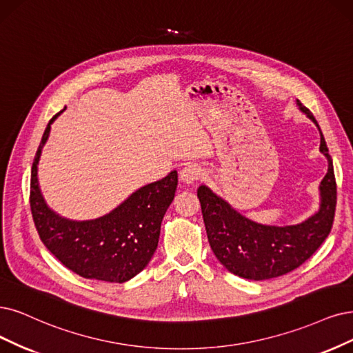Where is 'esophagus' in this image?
Segmentation results:
<instances>
[{"label": "esophagus", "instance_id": "esophagus-1", "mask_svg": "<svg viewBox=\"0 0 353 353\" xmlns=\"http://www.w3.org/2000/svg\"><path fill=\"white\" fill-rule=\"evenodd\" d=\"M203 176V170L196 164H188L186 167L181 168L180 172V180L185 185H193L194 181H198Z\"/></svg>", "mask_w": 353, "mask_h": 353}]
</instances>
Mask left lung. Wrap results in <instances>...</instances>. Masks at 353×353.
I'll use <instances>...</instances> for the list:
<instances>
[{"label":"left lung","mask_w":353,"mask_h":353,"mask_svg":"<svg viewBox=\"0 0 353 353\" xmlns=\"http://www.w3.org/2000/svg\"><path fill=\"white\" fill-rule=\"evenodd\" d=\"M296 106L319 128L320 152L329 163L319 186L320 206L314 214L292 225L259 224L234 210L208 186L198 188L206 236L215 257L227 270L244 279L265 281L292 272L319 249L333 225L336 179L332 157L316 117L299 100Z\"/></svg>","instance_id":"left-lung-1"}]
</instances>
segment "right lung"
Returning a JSON list of instances; mask_svg holds the SVG:
<instances>
[{
    "label": "right lung",
    "instance_id": "1",
    "mask_svg": "<svg viewBox=\"0 0 353 353\" xmlns=\"http://www.w3.org/2000/svg\"><path fill=\"white\" fill-rule=\"evenodd\" d=\"M63 110L49 121L32 165L30 208L36 230L46 249L77 275L123 283L145 269L157 250L161 221L177 189V172L139 188L103 216L85 221L61 216L43 198L37 165L50 125Z\"/></svg>",
    "mask_w": 353,
    "mask_h": 353
}]
</instances>
